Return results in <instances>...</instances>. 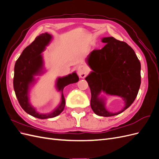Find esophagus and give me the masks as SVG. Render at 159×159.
Returning a JSON list of instances; mask_svg holds the SVG:
<instances>
[{
	"instance_id": "1",
	"label": "esophagus",
	"mask_w": 159,
	"mask_h": 159,
	"mask_svg": "<svg viewBox=\"0 0 159 159\" xmlns=\"http://www.w3.org/2000/svg\"><path fill=\"white\" fill-rule=\"evenodd\" d=\"M77 71H78V74L79 75L80 78H84V77L88 74V69L86 66L84 65L79 66L78 69H77Z\"/></svg>"
}]
</instances>
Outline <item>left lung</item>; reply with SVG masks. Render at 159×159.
Masks as SVG:
<instances>
[{
	"mask_svg": "<svg viewBox=\"0 0 159 159\" xmlns=\"http://www.w3.org/2000/svg\"><path fill=\"white\" fill-rule=\"evenodd\" d=\"M106 43L102 49L94 50L86 61L93 70L86 77L91 90V107L99 116L111 117L123 112L137 98L141 85V63L134 51L127 43L113 37L103 38ZM103 91L121 97L125 107L117 113L105 108L104 100L99 97Z\"/></svg>",
	"mask_w": 159,
	"mask_h": 159,
	"instance_id": "obj_1",
	"label": "left lung"
}]
</instances>
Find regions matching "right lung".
I'll return each mask as SVG.
<instances>
[{"mask_svg": "<svg viewBox=\"0 0 159 159\" xmlns=\"http://www.w3.org/2000/svg\"><path fill=\"white\" fill-rule=\"evenodd\" d=\"M52 36L48 33L42 34L37 36L31 44L23 50L14 66L13 80L14 89L21 107L32 116L38 119H48L57 116L64 109L66 101L63 94L64 87L71 84L78 82L79 77L75 72L63 78H58L56 81V88L61 91V103L59 106L50 113L40 114L38 113L29 103L28 90L30 85L34 81V75L40 74L43 69L42 53L48 45Z\"/></svg>", "mask_w": 159, "mask_h": 159, "instance_id": "add662e5", "label": "right lung"}]
</instances>
